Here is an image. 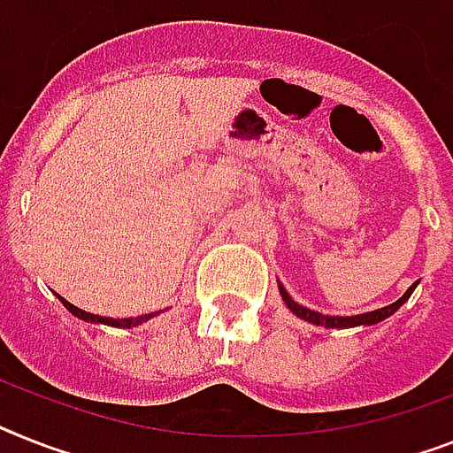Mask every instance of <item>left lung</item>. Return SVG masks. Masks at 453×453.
Segmentation results:
<instances>
[{
	"instance_id": "1",
	"label": "left lung",
	"mask_w": 453,
	"mask_h": 453,
	"mask_svg": "<svg viewBox=\"0 0 453 453\" xmlns=\"http://www.w3.org/2000/svg\"><path fill=\"white\" fill-rule=\"evenodd\" d=\"M417 285H419V282H414V285L410 287V289H407L405 294L398 298V301L391 303V305L377 308V310H372V312H364V315H352V317L335 315L334 317V315H321V312H317V310H310V308H305V305H301V303H296L294 298L289 296V291L282 287V282L278 280L280 296H282V301H285L287 308H289L296 317H301V319L310 321V324H315V326H324V328H354V326H372V324H380V321H384L387 317L394 315L395 310L401 308L403 303L412 296V291L417 289Z\"/></svg>"
}]
</instances>
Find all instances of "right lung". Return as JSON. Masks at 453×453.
<instances>
[{"instance_id": "add662e5", "label": "right lung", "mask_w": 453, "mask_h": 453, "mask_svg": "<svg viewBox=\"0 0 453 453\" xmlns=\"http://www.w3.org/2000/svg\"><path fill=\"white\" fill-rule=\"evenodd\" d=\"M59 301L65 303V308L69 310L71 315L78 317V319L89 321V324H106V326H115V328H134V326H138V324H143V321H148V319H152V317L159 315V312H150V315L127 317V319H113V317H99V315H92V312H85V310L76 308V305H71V303L62 296H59Z\"/></svg>"}]
</instances>
